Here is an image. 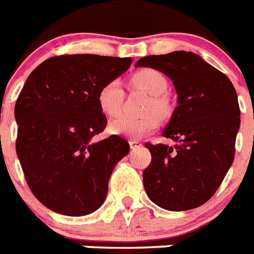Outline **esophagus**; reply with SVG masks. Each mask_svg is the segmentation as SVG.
Masks as SVG:
<instances>
[{
  "mask_svg": "<svg viewBox=\"0 0 254 254\" xmlns=\"http://www.w3.org/2000/svg\"><path fill=\"white\" fill-rule=\"evenodd\" d=\"M141 145L143 144L137 141V140H129V147H131V149H136V148L141 147Z\"/></svg>",
  "mask_w": 254,
  "mask_h": 254,
  "instance_id": "esophagus-1",
  "label": "esophagus"
}]
</instances>
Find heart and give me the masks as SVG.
Wrapping results in <instances>:
<instances>
[{
    "label": "heart",
    "mask_w": 254,
    "mask_h": 254,
    "mask_svg": "<svg viewBox=\"0 0 254 254\" xmlns=\"http://www.w3.org/2000/svg\"><path fill=\"white\" fill-rule=\"evenodd\" d=\"M131 82L133 86L152 95L151 102L147 106V113L151 115L143 118L121 115L110 122L109 129L115 135H121L129 139H139L157 127V118L155 114L160 118L169 117L170 105L164 95L168 90V80L159 70L145 68L133 73ZM97 99L101 110L105 114L109 117L119 114L125 99V90L121 81L114 78L105 82L99 89Z\"/></svg>",
    "instance_id": "1"
}]
</instances>
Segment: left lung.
<instances>
[{
    "label": "left lung",
    "instance_id": "1",
    "mask_svg": "<svg viewBox=\"0 0 254 254\" xmlns=\"http://www.w3.org/2000/svg\"><path fill=\"white\" fill-rule=\"evenodd\" d=\"M173 81L178 106L162 136L166 144L145 143L152 161L143 172L149 199L169 211L199 207L214 195L235 159L240 107L230 78L192 52L174 51L141 58Z\"/></svg>",
    "mask_w": 254,
    "mask_h": 254
}]
</instances>
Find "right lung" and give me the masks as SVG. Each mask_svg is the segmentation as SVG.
I'll return each instance as SVG.
<instances>
[{"label":"right lung","instance_id":"1","mask_svg":"<svg viewBox=\"0 0 254 254\" xmlns=\"http://www.w3.org/2000/svg\"><path fill=\"white\" fill-rule=\"evenodd\" d=\"M131 63L62 55L36 66L24 82L14 109L15 148L28 188L47 208L82 216L105 202L111 173L129 144L118 135L93 141L107 125L97 95Z\"/></svg>","mask_w":254,"mask_h":254}]
</instances>
